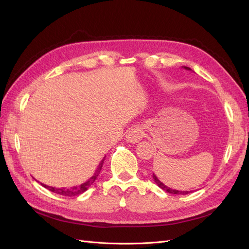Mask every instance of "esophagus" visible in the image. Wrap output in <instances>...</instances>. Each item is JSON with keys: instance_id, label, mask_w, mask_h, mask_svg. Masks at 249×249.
<instances>
[{"instance_id": "obj_1", "label": "esophagus", "mask_w": 249, "mask_h": 249, "mask_svg": "<svg viewBox=\"0 0 249 249\" xmlns=\"http://www.w3.org/2000/svg\"><path fill=\"white\" fill-rule=\"evenodd\" d=\"M142 137H143V131L140 126H137V125L131 127L125 135L126 141H129L131 143H137Z\"/></svg>"}]
</instances>
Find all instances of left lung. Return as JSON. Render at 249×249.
Returning <instances> with one entry per match:
<instances>
[{
    "mask_svg": "<svg viewBox=\"0 0 249 249\" xmlns=\"http://www.w3.org/2000/svg\"><path fill=\"white\" fill-rule=\"evenodd\" d=\"M183 69L184 70H186V71H192L190 67H187V66H183ZM153 178H154V180L156 182V184L159 186L161 189H163V190H165L166 192H168V193H171V194H178V195H185V194H188V193H190L191 191H180V190H176V189H171V188H169V187H167L166 185H164L161 180L157 178V176L155 175V173H153Z\"/></svg>",
    "mask_w": 249,
    "mask_h": 249,
    "instance_id": "1",
    "label": "left lung"
}]
</instances>
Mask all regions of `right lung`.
Returning <instances> with one entry per match:
<instances>
[{"mask_svg": "<svg viewBox=\"0 0 249 249\" xmlns=\"http://www.w3.org/2000/svg\"><path fill=\"white\" fill-rule=\"evenodd\" d=\"M104 161H105V158L100 162L99 166H97L96 170H95L94 173H93V176H92L91 178H90L89 179H87L85 183H83V184H81V185H79V186H73V187H71V188H64V187H62V188H56V187H52V186L44 185V184H42V183H40V184H41L44 188H47V189H49L50 191L54 192V193H56V194L64 195V196H76V195H79V194H82L83 192H85V191L88 189V188L95 182L96 178L99 177L100 172H101V170H102ZM37 182H38V180H37Z\"/></svg>", "mask_w": 249, "mask_h": 249, "instance_id": "obj_1", "label": "right lung"}]
</instances>
